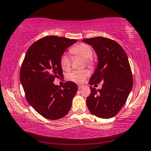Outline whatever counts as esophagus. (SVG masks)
Listing matches in <instances>:
<instances>
[{
	"label": "esophagus",
	"instance_id": "obj_1",
	"mask_svg": "<svg viewBox=\"0 0 151 151\" xmlns=\"http://www.w3.org/2000/svg\"><path fill=\"white\" fill-rule=\"evenodd\" d=\"M83 87V85H78V89H79V90H80V89H81V88H82Z\"/></svg>",
	"mask_w": 151,
	"mask_h": 151
}]
</instances>
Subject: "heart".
Here are the masks:
<instances>
[{
	"instance_id": "1",
	"label": "heart",
	"mask_w": 151,
	"mask_h": 151,
	"mask_svg": "<svg viewBox=\"0 0 151 151\" xmlns=\"http://www.w3.org/2000/svg\"><path fill=\"white\" fill-rule=\"evenodd\" d=\"M70 53L73 56H79L84 58L85 63L88 65L92 67L95 64V59L93 58V50L91 47L85 43H80L73 45L70 49ZM60 65L63 70H70L71 66L70 57L63 53L59 59ZM90 76V71L87 69L81 70H76L68 74V78L70 80L75 81L76 83H83L86 78Z\"/></svg>"
}]
</instances>
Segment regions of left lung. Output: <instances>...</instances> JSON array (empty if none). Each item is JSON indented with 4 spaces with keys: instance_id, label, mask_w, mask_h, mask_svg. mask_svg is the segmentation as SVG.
<instances>
[{
    "instance_id": "8db88e82",
    "label": "left lung",
    "mask_w": 151,
    "mask_h": 151,
    "mask_svg": "<svg viewBox=\"0 0 151 151\" xmlns=\"http://www.w3.org/2000/svg\"><path fill=\"white\" fill-rule=\"evenodd\" d=\"M83 41L92 45L98 58V65L90 84L104 81L100 90L90 86L91 93L86 99V104L96 116L112 118L124 106L133 86L127 53L119 43L109 38L96 37Z\"/></svg>"
}]
</instances>
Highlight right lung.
I'll list each match as a JSON object with an SVG mask.
<instances>
[{"label": "right lung", "instance_id": "1", "mask_svg": "<svg viewBox=\"0 0 151 151\" xmlns=\"http://www.w3.org/2000/svg\"><path fill=\"white\" fill-rule=\"evenodd\" d=\"M76 41L58 36L44 37L29 47L22 63L20 80L27 102L47 119L65 116L78 91L73 81H66L62 89L53 83L55 78L63 76L61 55Z\"/></svg>", "mask_w": 151, "mask_h": 151}]
</instances>
